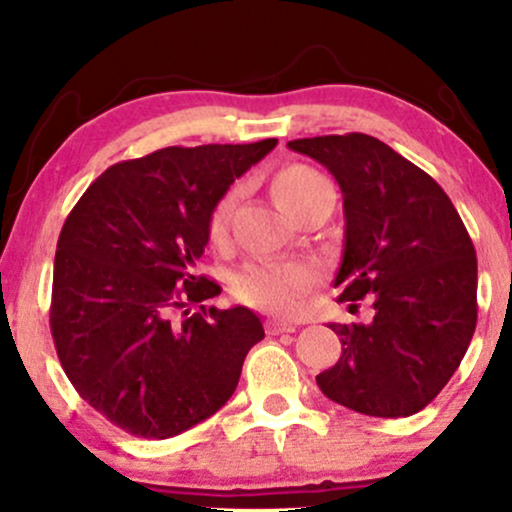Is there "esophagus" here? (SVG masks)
<instances>
[{
  "label": "esophagus",
  "instance_id": "1",
  "mask_svg": "<svg viewBox=\"0 0 512 512\" xmlns=\"http://www.w3.org/2000/svg\"><path fill=\"white\" fill-rule=\"evenodd\" d=\"M267 332L269 334H289V332H296V325L293 322H284V320H276V317H269L267 320Z\"/></svg>",
  "mask_w": 512,
  "mask_h": 512
}]
</instances>
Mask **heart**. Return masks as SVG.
Instances as JSON below:
<instances>
[{
    "label": "heart",
    "mask_w": 512,
    "mask_h": 512,
    "mask_svg": "<svg viewBox=\"0 0 512 512\" xmlns=\"http://www.w3.org/2000/svg\"><path fill=\"white\" fill-rule=\"evenodd\" d=\"M325 190H332L330 180L320 170L305 166V163H289V166L276 170L272 178V195L276 204L289 216H296L310 199H315ZM236 199L238 190H228L209 211L207 236L214 245H221L228 236ZM317 279H320V272L313 264L272 260L250 262L233 279V293L240 301L255 305V308L272 310L279 315H293L303 310Z\"/></svg>",
    "instance_id": "heart-1"
}]
</instances>
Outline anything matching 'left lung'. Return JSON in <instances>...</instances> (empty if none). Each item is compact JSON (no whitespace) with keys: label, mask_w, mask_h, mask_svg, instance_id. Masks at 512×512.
Returning <instances> with one entry per match:
<instances>
[{"label":"left lung","mask_w":512,"mask_h":512,"mask_svg":"<svg viewBox=\"0 0 512 512\" xmlns=\"http://www.w3.org/2000/svg\"><path fill=\"white\" fill-rule=\"evenodd\" d=\"M342 187L339 301L370 296L368 325H337L342 356L317 375L332 402L368 416L421 411L448 385L477 327V252L431 175L368 134L293 139Z\"/></svg>","instance_id":"8db88e82"}]
</instances>
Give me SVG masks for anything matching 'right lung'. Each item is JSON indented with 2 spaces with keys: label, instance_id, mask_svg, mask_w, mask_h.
Instances as JSON below:
<instances>
[{
  "label": "right lung",
  "instance_id": "add662e5",
  "mask_svg": "<svg viewBox=\"0 0 512 512\" xmlns=\"http://www.w3.org/2000/svg\"><path fill=\"white\" fill-rule=\"evenodd\" d=\"M274 146L158 149L110 166L69 211L52 274V339L74 390L122 431L178 436L236 392L262 322L245 305L204 308L221 286L197 267L211 207Z\"/></svg>",
  "mask_w": 512,
  "mask_h": 512
}]
</instances>
